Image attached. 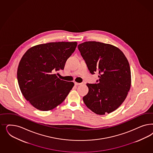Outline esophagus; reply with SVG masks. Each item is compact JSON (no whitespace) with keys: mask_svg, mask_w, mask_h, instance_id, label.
I'll use <instances>...</instances> for the list:
<instances>
[{"mask_svg":"<svg viewBox=\"0 0 153 153\" xmlns=\"http://www.w3.org/2000/svg\"><path fill=\"white\" fill-rule=\"evenodd\" d=\"M74 83H75V85H79L82 84V83H77V82H75Z\"/></svg>","mask_w":153,"mask_h":153,"instance_id":"1","label":"esophagus"}]
</instances>
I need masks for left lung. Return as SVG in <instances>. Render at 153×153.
<instances>
[{
  "label": "left lung",
  "instance_id": "left-lung-1",
  "mask_svg": "<svg viewBox=\"0 0 153 153\" xmlns=\"http://www.w3.org/2000/svg\"><path fill=\"white\" fill-rule=\"evenodd\" d=\"M78 48L90 73L99 74V83L87 84L89 91L83 98L84 104L98 115L113 112L123 102L130 89L128 59L120 49L110 44L89 41Z\"/></svg>",
  "mask_w": 153,
  "mask_h": 153
}]
</instances>
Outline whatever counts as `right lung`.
I'll list each match as a JSON object with an SVG mask.
<instances>
[{"label":"right lung","instance_id":"right-lung-1","mask_svg":"<svg viewBox=\"0 0 153 153\" xmlns=\"http://www.w3.org/2000/svg\"><path fill=\"white\" fill-rule=\"evenodd\" d=\"M77 42H51L36 45L26 52L18 66L17 79L25 99L35 108L49 111L61 104L74 83L59 78Z\"/></svg>","mask_w":153,"mask_h":153}]
</instances>
